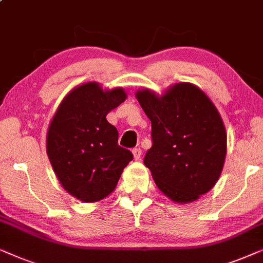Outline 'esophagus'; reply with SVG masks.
<instances>
[{
    "label": "esophagus",
    "instance_id": "34e87169",
    "mask_svg": "<svg viewBox=\"0 0 263 263\" xmlns=\"http://www.w3.org/2000/svg\"><path fill=\"white\" fill-rule=\"evenodd\" d=\"M132 153L135 160H139L140 156H142V149H140V147H135V149L132 150Z\"/></svg>",
    "mask_w": 263,
    "mask_h": 263
}]
</instances>
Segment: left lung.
Returning a JSON list of instances; mask_svg holds the SVG:
<instances>
[{
    "label": "left lung",
    "instance_id": "obj_1",
    "mask_svg": "<svg viewBox=\"0 0 263 263\" xmlns=\"http://www.w3.org/2000/svg\"><path fill=\"white\" fill-rule=\"evenodd\" d=\"M136 98L151 120L153 146L144 164L157 187L175 202L197 200L219 179L227 155L223 120L204 91L177 83L161 98L137 91Z\"/></svg>",
    "mask_w": 263,
    "mask_h": 263
}]
</instances>
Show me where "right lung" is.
<instances>
[{
  "mask_svg": "<svg viewBox=\"0 0 263 263\" xmlns=\"http://www.w3.org/2000/svg\"><path fill=\"white\" fill-rule=\"evenodd\" d=\"M125 100L121 88L103 91L96 82L84 83L65 96L50 124L46 151L54 174L68 193L84 202L112 193L133 158L106 119Z\"/></svg>",
  "mask_w": 263,
  "mask_h": 263,
  "instance_id": "add662e5",
  "label": "right lung"
}]
</instances>
